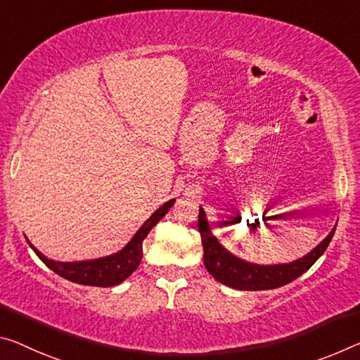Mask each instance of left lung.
Here are the masks:
<instances>
[{
  "instance_id": "left-lung-1",
  "label": "left lung",
  "mask_w": 360,
  "mask_h": 360,
  "mask_svg": "<svg viewBox=\"0 0 360 360\" xmlns=\"http://www.w3.org/2000/svg\"><path fill=\"white\" fill-rule=\"evenodd\" d=\"M335 229L336 226L316 248L311 250L303 258L285 262V264H255V262L240 259L236 255L227 252L218 242V238L211 233L207 214H205L202 207L200 213H198V231L202 236L203 262L207 271L216 281L227 285V287L248 290V292L278 288L298 278L323 255L328 243L332 242Z\"/></svg>"
}]
</instances>
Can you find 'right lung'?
I'll return each mask as SVG.
<instances>
[{"mask_svg": "<svg viewBox=\"0 0 360 360\" xmlns=\"http://www.w3.org/2000/svg\"><path fill=\"white\" fill-rule=\"evenodd\" d=\"M174 198H171L167 203H163L155 213H153L144 224L139 227V231L134 233V237L120 250V252L104 256V258L75 261V262H60L49 259L41 252L33 247L30 240H27L33 252L46 264L51 271H54L57 276L67 278V281L75 282L79 285H91V287H113V285L122 283L124 278H128L133 274L142 259V242L147 237V233L157 222L168 213L169 208L174 205Z\"/></svg>", "mask_w": 360, "mask_h": 360, "instance_id": "1", "label": "right lung"}]
</instances>
